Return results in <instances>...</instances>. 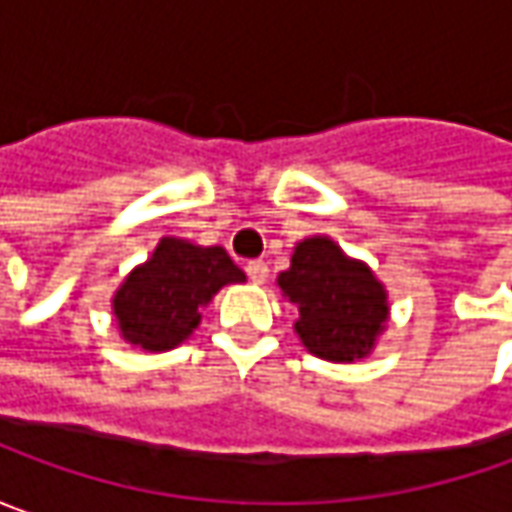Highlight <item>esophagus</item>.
<instances>
[{
	"label": "esophagus",
	"mask_w": 512,
	"mask_h": 512,
	"mask_svg": "<svg viewBox=\"0 0 512 512\" xmlns=\"http://www.w3.org/2000/svg\"><path fill=\"white\" fill-rule=\"evenodd\" d=\"M247 276H250V282H256V285H262L267 279V262L262 259H256V262H247Z\"/></svg>",
	"instance_id": "34e87169"
}]
</instances>
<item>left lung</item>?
Here are the masks:
<instances>
[{
	"instance_id": "obj_1",
	"label": "left lung",
	"mask_w": 512,
	"mask_h": 512,
	"mask_svg": "<svg viewBox=\"0 0 512 512\" xmlns=\"http://www.w3.org/2000/svg\"><path fill=\"white\" fill-rule=\"evenodd\" d=\"M279 287L299 310L296 333L307 350L327 362L364 359L387 325V290L373 270L347 259L327 236L299 242Z\"/></svg>"
}]
</instances>
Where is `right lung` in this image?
<instances>
[{"mask_svg":"<svg viewBox=\"0 0 512 512\" xmlns=\"http://www.w3.org/2000/svg\"><path fill=\"white\" fill-rule=\"evenodd\" d=\"M245 282L225 247L165 236L145 265L133 267L113 296L122 339L150 353L182 344L202 322V307L225 285Z\"/></svg>","mask_w":512,"mask_h":512,"instance_id":"obj_1","label":"right lung"}]
</instances>
